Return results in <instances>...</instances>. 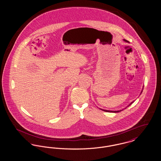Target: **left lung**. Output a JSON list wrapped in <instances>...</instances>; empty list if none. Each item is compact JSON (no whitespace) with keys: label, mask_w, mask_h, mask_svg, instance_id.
<instances>
[{"label":"left lung","mask_w":161,"mask_h":161,"mask_svg":"<svg viewBox=\"0 0 161 161\" xmlns=\"http://www.w3.org/2000/svg\"><path fill=\"white\" fill-rule=\"evenodd\" d=\"M124 41H125V42H129L127 40H125V39L124 40ZM142 92H141V93H142ZM131 103H130V104H131ZM100 109H101V108H100ZM101 110H103V111H105V112H114V113H117V112H119L121 111V110H118V111H111V110H103V109H101Z\"/></svg>","instance_id":"1"}]
</instances>
